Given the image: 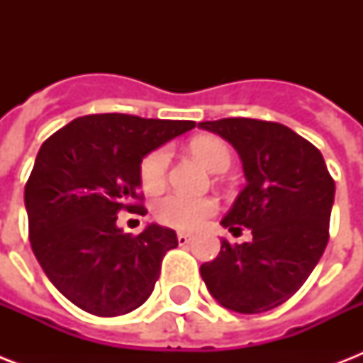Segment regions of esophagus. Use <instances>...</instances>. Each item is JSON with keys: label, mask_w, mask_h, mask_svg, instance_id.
Instances as JSON below:
<instances>
[{"label": "esophagus", "mask_w": 363, "mask_h": 363, "mask_svg": "<svg viewBox=\"0 0 363 363\" xmlns=\"http://www.w3.org/2000/svg\"><path fill=\"white\" fill-rule=\"evenodd\" d=\"M192 235H190V233H177V241H179V245H181V247H184V245H188V242L192 241Z\"/></svg>", "instance_id": "1"}]
</instances>
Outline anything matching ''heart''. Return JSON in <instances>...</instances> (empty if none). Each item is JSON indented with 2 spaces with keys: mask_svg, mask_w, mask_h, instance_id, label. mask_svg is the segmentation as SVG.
<instances>
[{
  "mask_svg": "<svg viewBox=\"0 0 363 363\" xmlns=\"http://www.w3.org/2000/svg\"><path fill=\"white\" fill-rule=\"evenodd\" d=\"M190 150L209 171L220 173L230 167L232 154L222 139L213 135L196 137L190 143ZM169 165V148H156L147 154L139 167L141 184L147 192H156L165 184ZM216 201L211 198H190L182 194H167L154 205V215L162 224L177 230H198L209 216L216 213Z\"/></svg>",
  "mask_w": 363,
  "mask_h": 363,
  "instance_id": "b5f03b06",
  "label": "heart"
}]
</instances>
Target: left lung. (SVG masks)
I'll use <instances>...</instances> for the list:
<instances>
[{"instance_id":"obj_1","label":"left lung","mask_w":363,"mask_h":363,"mask_svg":"<svg viewBox=\"0 0 363 363\" xmlns=\"http://www.w3.org/2000/svg\"><path fill=\"white\" fill-rule=\"evenodd\" d=\"M198 128L226 139L242 162L247 184L222 226L252 232L199 267L211 296L230 311L256 315L275 309L318 264L328 245L335 182L320 150L277 122L222 118Z\"/></svg>"}]
</instances>
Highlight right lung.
<instances>
[{"mask_svg":"<svg viewBox=\"0 0 363 363\" xmlns=\"http://www.w3.org/2000/svg\"><path fill=\"white\" fill-rule=\"evenodd\" d=\"M192 128V121L107 113L75 118L43 143L24 190L30 242L71 303L121 316L152 294L177 233L152 222L133 238L116 218L122 209L145 215L135 203L143 158Z\"/></svg>","mask_w":363,"mask_h":363,"instance_id":"obj_1","label":"right lung"}]
</instances>
